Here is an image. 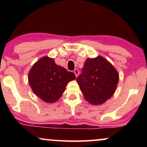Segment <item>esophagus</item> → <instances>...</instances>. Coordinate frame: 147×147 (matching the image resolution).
Wrapping results in <instances>:
<instances>
[{
    "mask_svg": "<svg viewBox=\"0 0 147 147\" xmlns=\"http://www.w3.org/2000/svg\"><path fill=\"white\" fill-rule=\"evenodd\" d=\"M73 72H74V73H75L76 77H78V75H79V71L78 69H75V70H74Z\"/></svg>",
    "mask_w": 147,
    "mask_h": 147,
    "instance_id": "obj_1",
    "label": "esophagus"
}]
</instances>
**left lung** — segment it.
<instances>
[{"label": "left lung", "instance_id": "obj_1", "mask_svg": "<svg viewBox=\"0 0 147 147\" xmlns=\"http://www.w3.org/2000/svg\"><path fill=\"white\" fill-rule=\"evenodd\" d=\"M119 74L113 65L102 56L88 58L82 73L77 79L84 98L92 105H100L115 92Z\"/></svg>", "mask_w": 147, "mask_h": 147}]
</instances>
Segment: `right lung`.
<instances>
[{
    "label": "right lung",
    "instance_id": "obj_1",
    "mask_svg": "<svg viewBox=\"0 0 147 147\" xmlns=\"http://www.w3.org/2000/svg\"><path fill=\"white\" fill-rule=\"evenodd\" d=\"M75 79L73 72L57 65L55 59L48 56L37 61L28 74V82L33 92L47 103L59 100L68 82Z\"/></svg>",
    "mask_w": 147,
    "mask_h": 147
}]
</instances>
